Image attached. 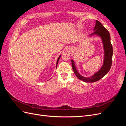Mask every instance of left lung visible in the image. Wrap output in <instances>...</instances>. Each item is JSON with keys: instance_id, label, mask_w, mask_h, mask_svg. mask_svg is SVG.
Returning <instances> with one entry per match:
<instances>
[{"instance_id": "left-lung-1", "label": "left lung", "mask_w": 126, "mask_h": 126, "mask_svg": "<svg viewBox=\"0 0 126 126\" xmlns=\"http://www.w3.org/2000/svg\"><path fill=\"white\" fill-rule=\"evenodd\" d=\"M94 30V31L91 35L96 34V35L100 36L102 40V43L104 44L105 59L104 64L100 70L90 78L82 77L81 75H80L76 69L73 60H71L72 70H73L75 74L78 79L86 82H94L99 80L109 72L112 64L113 49L111 42H110V36L109 32L98 20L96 21V25H95Z\"/></svg>"}]
</instances>
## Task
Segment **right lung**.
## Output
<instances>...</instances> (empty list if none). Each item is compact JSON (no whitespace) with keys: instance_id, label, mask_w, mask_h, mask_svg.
Instances as JSON below:
<instances>
[{"instance_id":"add662e5","label":"right lung","mask_w":126,"mask_h":126,"mask_svg":"<svg viewBox=\"0 0 126 126\" xmlns=\"http://www.w3.org/2000/svg\"><path fill=\"white\" fill-rule=\"evenodd\" d=\"M60 57H61V56H60L59 57V58H58V60H57V64H58V61H59V59H60Z\"/></svg>"}]
</instances>
